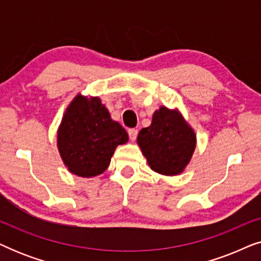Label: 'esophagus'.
Returning <instances> with one entry per match:
<instances>
[{
    "mask_svg": "<svg viewBox=\"0 0 261 261\" xmlns=\"http://www.w3.org/2000/svg\"><path fill=\"white\" fill-rule=\"evenodd\" d=\"M128 135H129L130 140L134 141L138 137V129H135V128H130V129H128Z\"/></svg>",
    "mask_w": 261,
    "mask_h": 261,
    "instance_id": "34e87169",
    "label": "esophagus"
}]
</instances>
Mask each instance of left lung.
Listing matches in <instances>:
<instances>
[{
  "instance_id": "1",
  "label": "left lung",
  "mask_w": 261,
  "mask_h": 261,
  "mask_svg": "<svg viewBox=\"0 0 261 261\" xmlns=\"http://www.w3.org/2000/svg\"><path fill=\"white\" fill-rule=\"evenodd\" d=\"M138 145L149 167L165 176L184 171L196 148V134L178 110L160 107L149 127L142 128Z\"/></svg>"
}]
</instances>
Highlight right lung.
I'll return each mask as SVG.
<instances>
[{"mask_svg": "<svg viewBox=\"0 0 261 261\" xmlns=\"http://www.w3.org/2000/svg\"><path fill=\"white\" fill-rule=\"evenodd\" d=\"M127 141V132L112 120L101 99L80 94L64 114L57 145L67 170L89 178L105 172L115 148Z\"/></svg>", "mask_w": 261, "mask_h": 261, "instance_id": "add662e5", "label": "right lung"}]
</instances>
